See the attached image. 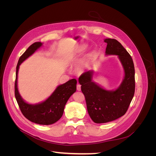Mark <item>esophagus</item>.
Listing matches in <instances>:
<instances>
[{
    "label": "esophagus",
    "mask_w": 156,
    "mask_h": 156,
    "mask_svg": "<svg viewBox=\"0 0 156 156\" xmlns=\"http://www.w3.org/2000/svg\"><path fill=\"white\" fill-rule=\"evenodd\" d=\"M81 85H80L79 84H77V90L78 91H81Z\"/></svg>",
    "instance_id": "1"
}]
</instances>
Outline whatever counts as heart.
<instances>
[{
	"label": "heart",
	"mask_w": 156,
	"mask_h": 156,
	"mask_svg": "<svg viewBox=\"0 0 156 156\" xmlns=\"http://www.w3.org/2000/svg\"><path fill=\"white\" fill-rule=\"evenodd\" d=\"M81 49L83 50V51L84 50V49H86V47L85 46H81Z\"/></svg>",
	"instance_id": "obj_1"
}]
</instances>
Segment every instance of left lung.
Segmentation results:
<instances>
[{
    "instance_id": "obj_1",
    "label": "left lung",
    "mask_w": 156,
    "mask_h": 156,
    "mask_svg": "<svg viewBox=\"0 0 156 156\" xmlns=\"http://www.w3.org/2000/svg\"><path fill=\"white\" fill-rule=\"evenodd\" d=\"M105 55H116L124 68V76L120 86L108 90L92 81L93 71L89 70L79 78L84 95L87 111L97 124L115 120L125 115L135 93V68L133 59L119 41L106 38Z\"/></svg>"
}]
</instances>
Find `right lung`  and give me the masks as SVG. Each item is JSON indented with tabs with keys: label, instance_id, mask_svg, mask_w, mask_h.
Listing matches in <instances>:
<instances>
[{
	"label": "right lung",
	"instance_id": "right-lung-1",
	"mask_svg": "<svg viewBox=\"0 0 156 156\" xmlns=\"http://www.w3.org/2000/svg\"><path fill=\"white\" fill-rule=\"evenodd\" d=\"M43 45L41 42H35L28 48L19 59L16 67L15 81V96L23 115L26 119L41 125H51L62 117L64 107L70 96L76 91L77 80L73 79L58 85L51 95L44 101L36 104L26 102L21 96L17 87L18 71L21 64L29 57Z\"/></svg>",
	"mask_w": 156,
	"mask_h": 156
}]
</instances>
